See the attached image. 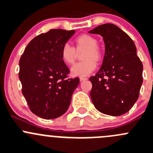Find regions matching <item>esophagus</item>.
Segmentation results:
<instances>
[{
  "label": "esophagus",
  "mask_w": 153,
  "mask_h": 153,
  "mask_svg": "<svg viewBox=\"0 0 153 153\" xmlns=\"http://www.w3.org/2000/svg\"><path fill=\"white\" fill-rule=\"evenodd\" d=\"M79 79L81 80V81H84V80H87L88 78H86V77H84V76H80Z\"/></svg>",
  "instance_id": "1"
}]
</instances>
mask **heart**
Masks as SVG:
<instances>
[{
	"instance_id": "1",
	"label": "heart",
	"mask_w": 153,
	"mask_h": 153,
	"mask_svg": "<svg viewBox=\"0 0 153 153\" xmlns=\"http://www.w3.org/2000/svg\"><path fill=\"white\" fill-rule=\"evenodd\" d=\"M98 42L94 36L82 34L74 39V48L65 44L61 48L60 54L62 61L67 65H72L75 61L76 52L85 50L82 54V62L76 63L71 68V74L76 76H85L90 74L97 68V62L102 57L98 48Z\"/></svg>"
}]
</instances>
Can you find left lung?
<instances>
[{
	"label": "left lung",
	"instance_id": "obj_1",
	"mask_svg": "<svg viewBox=\"0 0 153 153\" xmlns=\"http://www.w3.org/2000/svg\"><path fill=\"white\" fill-rule=\"evenodd\" d=\"M88 33L100 34L105 43L102 66L89 79L92 83V102L103 114H125L138 99L143 82V65L134 42L113 24L100 25Z\"/></svg>",
	"mask_w": 153,
	"mask_h": 153
}]
</instances>
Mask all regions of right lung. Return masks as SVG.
Returning <instances> with one entry per match:
<instances>
[{"label": "right lung", "mask_w": 153, "mask_h": 153, "mask_svg": "<svg viewBox=\"0 0 153 153\" xmlns=\"http://www.w3.org/2000/svg\"><path fill=\"white\" fill-rule=\"evenodd\" d=\"M75 30H51L30 41L19 61L22 94L33 114L55 119L67 111L79 79H68L70 72L61 58V48Z\"/></svg>", "instance_id": "1"}]
</instances>
